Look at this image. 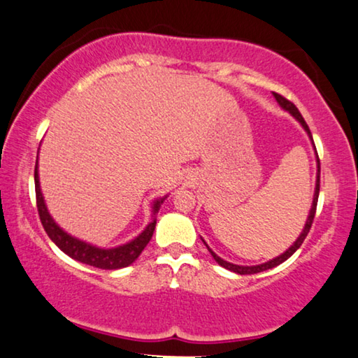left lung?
Returning a JSON list of instances; mask_svg holds the SVG:
<instances>
[{
	"label": "left lung",
	"instance_id": "8db88e82",
	"mask_svg": "<svg viewBox=\"0 0 358 358\" xmlns=\"http://www.w3.org/2000/svg\"><path fill=\"white\" fill-rule=\"evenodd\" d=\"M274 97H275V100H278V103L280 105V107L284 108V110H287V112H289V113L292 115V117H294V118L296 120V122H299V123L301 124V127H303V129L306 131V134H308V138H310L311 141H313V138H311V133H310L308 124L305 123V120H303V117H301V115H300L299 108H296L295 105L290 102V100H287L285 97H282L280 94H275V92H274ZM316 162H318V173H316V188H315V194H313V203H311V209H310L308 219H306L305 227H303V230H301V234H300L299 238H296V240L294 241V245H292L290 248L285 251V253H282L280 256H278V258L268 261V263H263V264H258V266H238V264H231V263H229V261H224L222 258H219V256L215 255L214 251L209 248L208 243H206V241L203 240L204 245L208 246V250L210 251V255H213V258H214L215 261H217V264H220V266H222V268L229 269V271H231V273H236V274H256V273H263V271L273 269V268H275V266L282 264L285 259H289L290 256L294 255L295 251L300 248L301 243H303V240L306 238V235H308V231H310V229H311V224H313L315 213H316V204H318V196H320V159H318V152H316Z\"/></svg>",
	"mask_w": 358,
	"mask_h": 358
}]
</instances>
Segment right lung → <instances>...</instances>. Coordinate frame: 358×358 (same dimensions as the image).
I'll return each instance as SVG.
<instances>
[{
    "instance_id": "add662e5",
    "label": "right lung",
    "mask_w": 358,
    "mask_h": 358,
    "mask_svg": "<svg viewBox=\"0 0 358 358\" xmlns=\"http://www.w3.org/2000/svg\"><path fill=\"white\" fill-rule=\"evenodd\" d=\"M34 178H35V198H37L40 222H42L47 235L52 238L53 243L63 251V253H66L69 256V258L76 259L79 263L94 266V268H99V269H122V268H127L129 264H133L134 261L138 259V256L143 253L145 245L149 243L150 238H152V234L155 229V214L159 213L164 199L167 198V196H165V198L155 201L152 206L154 220L143 231H141L134 240H131L127 245L117 246V248L103 250V248H97V246L90 243H85L83 240L74 238V236L66 234V231L55 222L53 217L48 213L47 204H45L42 189H40L37 164H35Z\"/></svg>"
}]
</instances>
